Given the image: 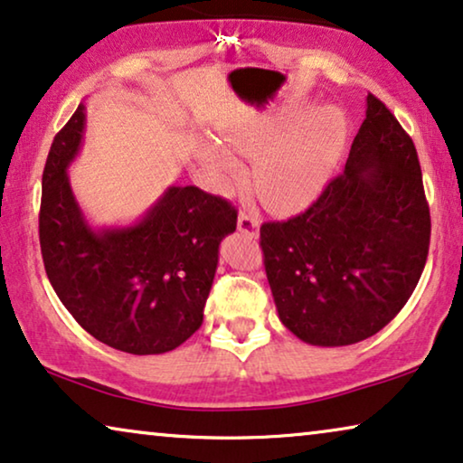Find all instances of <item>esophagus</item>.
I'll list each match as a JSON object with an SVG mask.
<instances>
[{"mask_svg":"<svg viewBox=\"0 0 463 463\" xmlns=\"http://www.w3.org/2000/svg\"><path fill=\"white\" fill-rule=\"evenodd\" d=\"M237 226L239 231L247 234V237H258V231H260V218L256 213L251 212H241L239 213V220H237Z\"/></svg>","mask_w":463,"mask_h":463,"instance_id":"obj_1","label":"esophagus"}]
</instances>
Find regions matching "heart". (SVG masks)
<instances>
[{
  "label": "heart",
  "mask_w": 463,
  "mask_h": 463,
  "mask_svg": "<svg viewBox=\"0 0 463 463\" xmlns=\"http://www.w3.org/2000/svg\"><path fill=\"white\" fill-rule=\"evenodd\" d=\"M294 123H250L226 134L234 151L253 159V191L272 212H298L310 205L329 184L346 148L348 126L340 109H318L298 126ZM203 159L218 180L229 182L243 172L222 142H207Z\"/></svg>",
  "instance_id": "1"
}]
</instances>
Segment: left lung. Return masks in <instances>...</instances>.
Returning <instances> with one entry per match:
<instances>
[{
    "mask_svg": "<svg viewBox=\"0 0 463 463\" xmlns=\"http://www.w3.org/2000/svg\"><path fill=\"white\" fill-rule=\"evenodd\" d=\"M279 318L312 346H348L386 327L411 298L430 247L415 145L373 94L344 172L315 203L260 226Z\"/></svg>",
    "mask_w": 463,
    "mask_h": 463,
    "instance_id": "1",
    "label": "left lung"
}]
</instances>
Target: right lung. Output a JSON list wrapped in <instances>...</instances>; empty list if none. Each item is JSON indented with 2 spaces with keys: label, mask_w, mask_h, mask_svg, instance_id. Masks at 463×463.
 <instances>
[{
  "label": "right lung",
  "mask_w": 463,
  "mask_h": 463,
  "mask_svg": "<svg viewBox=\"0 0 463 463\" xmlns=\"http://www.w3.org/2000/svg\"><path fill=\"white\" fill-rule=\"evenodd\" d=\"M83 119L80 104L43 167L45 275L64 308L99 342L129 354L169 353L203 323L220 241L237 229V210L197 186H169L140 222L94 231L67 175Z\"/></svg>",
  "instance_id": "right-lung-1"
}]
</instances>
